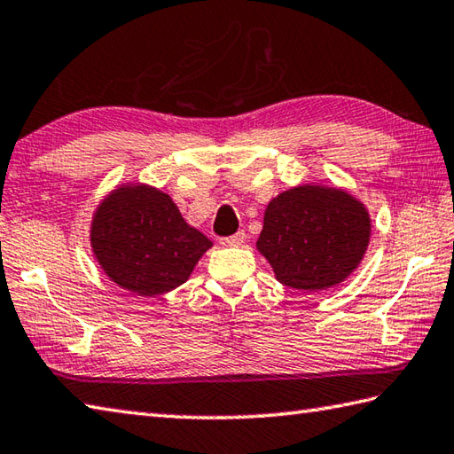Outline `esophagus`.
I'll list each match as a JSON object with an SVG mask.
<instances>
[{"instance_id": "esophagus-1", "label": "esophagus", "mask_w": 454, "mask_h": 454, "mask_svg": "<svg viewBox=\"0 0 454 454\" xmlns=\"http://www.w3.org/2000/svg\"><path fill=\"white\" fill-rule=\"evenodd\" d=\"M244 240H246V232H236V234H232V236L222 238L220 244H222V246H242Z\"/></svg>"}]
</instances>
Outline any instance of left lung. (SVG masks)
Returning a JSON list of instances; mask_svg holds the SVG:
<instances>
[{
  "instance_id": "obj_1",
  "label": "left lung",
  "mask_w": 454,
  "mask_h": 454,
  "mask_svg": "<svg viewBox=\"0 0 454 454\" xmlns=\"http://www.w3.org/2000/svg\"><path fill=\"white\" fill-rule=\"evenodd\" d=\"M369 236V212L357 199L340 188L301 184L268 204L255 248L278 282L319 292L359 266Z\"/></svg>"
}]
</instances>
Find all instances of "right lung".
<instances>
[{
  "instance_id": "obj_1",
  "label": "right lung",
  "mask_w": 454,
  "mask_h": 454,
  "mask_svg": "<svg viewBox=\"0 0 454 454\" xmlns=\"http://www.w3.org/2000/svg\"><path fill=\"white\" fill-rule=\"evenodd\" d=\"M90 246L114 284L154 298L184 284L212 242L186 224L168 194L129 184L98 204Z\"/></svg>"
}]
</instances>
